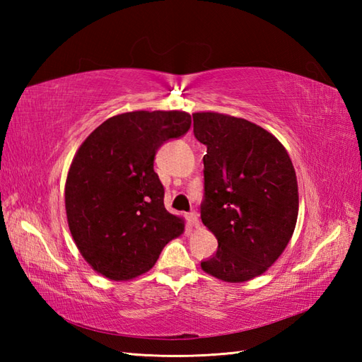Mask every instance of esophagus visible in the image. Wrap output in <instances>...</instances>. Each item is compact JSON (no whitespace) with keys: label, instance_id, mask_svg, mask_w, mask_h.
<instances>
[{"label":"esophagus","instance_id":"1","mask_svg":"<svg viewBox=\"0 0 362 362\" xmlns=\"http://www.w3.org/2000/svg\"><path fill=\"white\" fill-rule=\"evenodd\" d=\"M188 222H189V226L199 227V218H197V213L196 211H191L188 214Z\"/></svg>","mask_w":362,"mask_h":362}]
</instances>
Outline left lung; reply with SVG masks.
I'll return each instance as SVG.
<instances>
[{"instance_id": "8db88e82", "label": "left lung", "mask_w": 362, "mask_h": 362, "mask_svg": "<svg viewBox=\"0 0 362 362\" xmlns=\"http://www.w3.org/2000/svg\"><path fill=\"white\" fill-rule=\"evenodd\" d=\"M193 121L206 146L201 219L218 240L201 267L222 281H249L279 259L294 233L296 169L284 146L247 119L197 112Z\"/></svg>"}]
</instances>
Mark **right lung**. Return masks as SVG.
Returning <instances> with one entry per match:
<instances>
[{"label":"right lung","mask_w":362,"mask_h":362,"mask_svg":"<svg viewBox=\"0 0 362 362\" xmlns=\"http://www.w3.org/2000/svg\"><path fill=\"white\" fill-rule=\"evenodd\" d=\"M189 126L191 115L180 110L115 115L76 152L65 183L68 227L83 259L105 279L127 281L151 271L185 230L165 209L153 158Z\"/></svg>","instance_id":"obj_1"}]
</instances>
